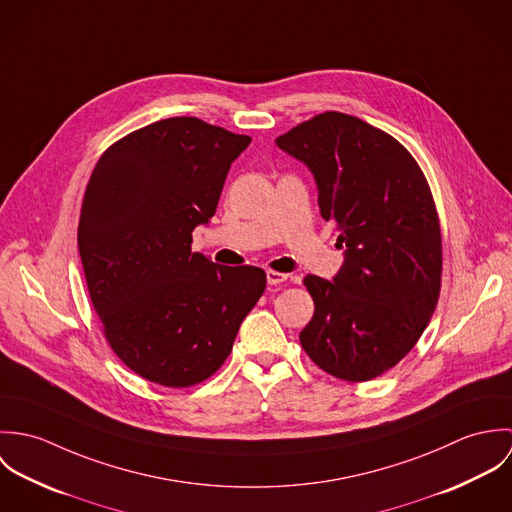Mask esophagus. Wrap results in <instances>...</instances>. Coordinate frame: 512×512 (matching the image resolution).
I'll list each match as a JSON object with an SVG mask.
<instances>
[{
  "mask_svg": "<svg viewBox=\"0 0 512 512\" xmlns=\"http://www.w3.org/2000/svg\"><path fill=\"white\" fill-rule=\"evenodd\" d=\"M266 278H268V284H270V286H278V284H282V282L288 280V274L276 272V270H268V272H266Z\"/></svg>",
  "mask_w": 512,
  "mask_h": 512,
  "instance_id": "esophagus-1",
  "label": "esophagus"
}]
</instances>
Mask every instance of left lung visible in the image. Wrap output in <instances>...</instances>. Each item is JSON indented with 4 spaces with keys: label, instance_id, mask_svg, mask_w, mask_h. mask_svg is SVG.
I'll use <instances>...</instances> for the list:
<instances>
[{
    "label": "left lung",
    "instance_id": "1",
    "mask_svg": "<svg viewBox=\"0 0 512 512\" xmlns=\"http://www.w3.org/2000/svg\"><path fill=\"white\" fill-rule=\"evenodd\" d=\"M276 144L317 181L319 211L337 222L345 262L333 282L305 276L315 311L299 333L307 357L349 382L398 365L428 327L441 290V228L424 171L390 134L323 112Z\"/></svg>",
    "mask_w": 512,
    "mask_h": 512
}]
</instances>
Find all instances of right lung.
<instances>
[{
	"instance_id": "1",
	"label": "right lung",
	"mask_w": 512,
	"mask_h": 512,
	"mask_svg": "<svg viewBox=\"0 0 512 512\" xmlns=\"http://www.w3.org/2000/svg\"><path fill=\"white\" fill-rule=\"evenodd\" d=\"M250 142L193 116L167 118L114 142L88 179L76 238L88 293L116 357L149 382L211 378L266 290L262 268L191 252Z\"/></svg>"
}]
</instances>
